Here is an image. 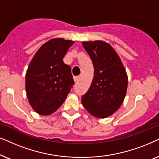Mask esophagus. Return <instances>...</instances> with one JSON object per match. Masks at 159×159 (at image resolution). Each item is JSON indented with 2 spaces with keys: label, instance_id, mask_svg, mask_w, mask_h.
Here are the masks:
<instances>
[{
  "label": "esophagus",
  "instance_id": "obj_1",
  "mask_svg": "<svg viewBox=\"0 0 159 159\" xmlns=\"http://www.w3.org/2000/svg\"><path fill=\"white\" fill-rule=\"evenodd\" d=\"M73 79H74V81L77 82L78 80H79V76H74Z\"/></svg>",
  "mask_w": 159,
  "mask_h": 159
}]
</instances>
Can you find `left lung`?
Wrapping results in <instances>:
<instances>
[{
	"label": "left lung",
	"instance_id": "left-lung-1",
	"mask_svg": "<svg viewBox=\"0 0 159 159\" xmlns=\"http://www.w3.org/2000/svg\"><path fill=\"white\" fill-rule=\"evenodd\" d=\"M82 44L92 59L94 75L87 92L82 96L81 102L92 116L106 118L119 108L125 98L128 85L126 72L109 43L95 41Z\"/></svg>",
	"mask_w": 159,
	"mask_h": 159
}]
</instances>
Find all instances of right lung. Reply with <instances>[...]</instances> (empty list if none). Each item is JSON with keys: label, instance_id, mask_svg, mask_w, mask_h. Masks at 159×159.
Here are the masks:
<instances>
[{"label": "right lung", "instance_id": "obj_1", "mask_svg": "<svg viewBox=\"0 0 159 159\" xmlns=\"http://www.w3.org/2000/svg\"><path fill=\"white\" fill-rule=\"evenodd\" d=\"M74 41L54 39L34 55L25 78L30 105L37 113L48 116L63 104L74 84L71 68L63 62Z\"/></svg>", "mask_w": 159, "mask_h": 159}]
</instances>
